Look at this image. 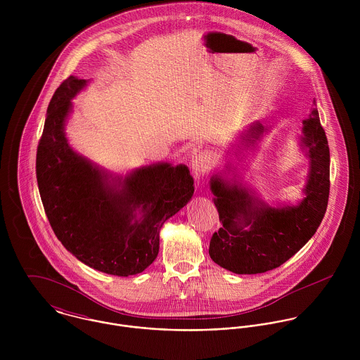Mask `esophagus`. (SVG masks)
<instances>
[{
	"label": "esophagus",
	"mask_w": 360,
	"mask_h": 360,
	"mask_svg": "<svg viewBox=\"0 0 360 360\" xmlns=\"http://www.w3.org/2000/svg\"><path fill=\"white\" fill-rule=\"evenodd\" d=\"M210 167V158L206 153H200L193 158V163H191V173L195 177V180L201 179L205 176L206 172Z\"/></svg>",
	"instance_id": "obj_1"
}]
</instances>
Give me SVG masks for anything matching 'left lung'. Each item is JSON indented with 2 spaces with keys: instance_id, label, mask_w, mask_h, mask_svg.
Wrapping results in <instances>:
<instances>
[{
  "instance_id": "left-lung-1",
  "label": "left lung",
  "mask_w": 360,
  "mask_h": 360,
  "mask_svg": "<svg viewBox=\"0 0 360 360\" xmlns=\"http://www.w3.org/2000/svg\"><path fill=\"white\" fill-rule=\"evenodd\" d=\"M313 103L314 101H313ZM267 127L259 122L243 136V146H254ZM301 146L309 158L305 198L292 206L271 207L236 180L221 174L210 179L213 201L221 227L210 238L209 255L219 266L237 274L273 270L294 257L316 233L328 202L330 150L317 108L304 120Z\"/></svg>"
}]
</instances>
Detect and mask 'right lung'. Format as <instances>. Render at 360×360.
<instances>
[{"label":"right lung","mask_w":360,"mask_h":360,"mask_svg":"<svg viewBox=\"0 0 360 360\" xmlns=\"http://www.w3.org/2000/svg\"><path fill=\"white\" fill-rule=\"evenodd\" d=\"M86 84L70 76L52 96L37 147L39 191L55 236L72 255L106 274L127 277L156 259L159 231L191 200L194 179L186 165L170 163L123 179L75 153L65 122Z\"/></svg>","instance_id":"add662e5"}]
</instances>
